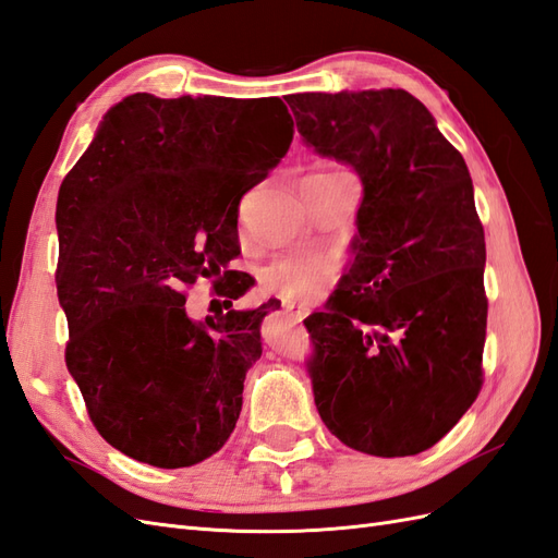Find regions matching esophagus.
I'll list each match as a JSON object with an SVG mask.
<instances>
[{
	"label": "esophagus",
	"instance_id": "obj_1",
	"mask_svg": "<svg viewBox=\"0 0 558 558\" xmlns=\"http://www.w3.org/2000/svg\"><path fill=\"white\" fill-rule=\"evenodd\" d=\"M282 308H284V313H290L294 320H304L311 313V308L306 304H296V302H282Z\"/></svg>",
	"mask_w": 558,
	"mask_h": 558
}]
</instances>
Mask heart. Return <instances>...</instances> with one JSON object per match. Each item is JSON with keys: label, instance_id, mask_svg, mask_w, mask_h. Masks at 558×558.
Segmentation results:
<instances>
[{"label": "heart", "instance_id": "b5f03b06", "mask_svg": "<svg viewBox=\"0 0 558 558\" xmlns=\"http://www.w3.org/2000/svg\"><path fill=\"white\" fill-rule=\"evenodd\" d=\"M320 174H347L339 169H325ZM330 274V264L318 256H284L264 268L262 282L268 294H278L284 299H304L320 288V282Z\"/></svg>", "mask_w": 558, "mask_h": 558}]
</instances>
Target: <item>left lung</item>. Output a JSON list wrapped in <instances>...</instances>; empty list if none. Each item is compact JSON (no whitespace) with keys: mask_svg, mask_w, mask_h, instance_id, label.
<instances>
[{"mask_svg":"<svg viewBox=\"0 0 558 558\" xmlns=\"http://www.w3.org/2000/svg\"><path fill=\"white\" fill-rule=\"evenodd\" d=\"M284 101L306 146L363 183L344 284L304 320L318 415L359 452H424L483 384L485 235L466 162L405 89Z\"/></svg>","mask_w":558,"mask_h":558,"instance_id":"obj_1","label":"left lung"}]
</instances>
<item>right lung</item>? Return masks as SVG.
Segmentation results:
<instances>
[{"label": "right lung", "mask_w": 558, "mask_h": 558, "mask_svg": "<svg viewBox=\"0 0 558 558\" xmlns=\"http://www.w3.org/2000/svg\"><path fill=\"white\" fill-rule=\"evenodd\" d=\"M292 136L278 96L132 94L106 112L61 183L65 365L96 432L132 460L193 466L233 434L245 375L262 359V320L276 304L193 322L184 288L217 277L227 307L252 288L228 270L240 254V197Z\"/></svg>", "instance_id": "right-lung-1"}]
</instances>
